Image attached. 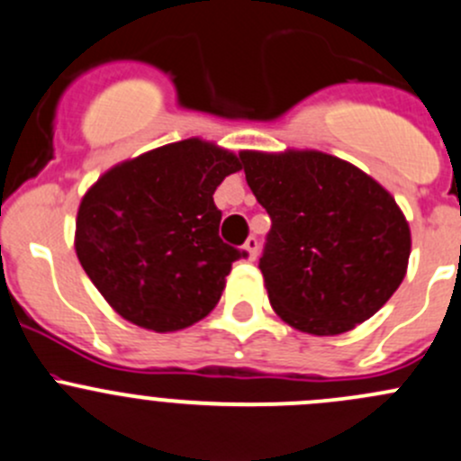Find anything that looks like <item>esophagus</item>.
<instances>
[{"mask_svg": "<svg viewBox=\"0 0 461 461\" xmlns=\"http://www.w3.org/2000/svg\"><path fill=\"white\" fill-rule=\"evenodd\" d=\"M244 250L249 253V259H255L258 258V250H259V240L258 237H249L244 244Z\"/></svg>", "mask_w": 461, "mask_h": 461, "instance_id": "34e87169", "label": "esophagus"}]
</instances>
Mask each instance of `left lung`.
<instances>
[{
    "mask_svg": "<svg viewBox=\"0 0 461 461\" xmlns=\"http://www.w3.org/2000/svg\"><path fill=\"white\" fill-rule=\"evenodd\" d=\"M270 217L259 270L293 329L339 335L373 317L406 275L411 229L391 193L320 150L240 153Z\"/></svg>",
    "mask_w": 461,
    "mask_h": 461,
    "instance_id": "8db88e82",
    "label": "left lung"
}]
</instances>
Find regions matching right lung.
Masks as SVG:
<instances>
[{
	"instance_id": "right-lung-1",
	"label": "right lung",
	"mask_w": 461,
	"mask_h": 461,
	"mask_svg": "<svg viewBox=\"0 0 461 461\" xmlns=\"http://www.w3.org/2000/svg\"><path fill=\"white\" fill-rule=\"evenodd\" d=\"M240 168L230 150L193 137L122 161L88 188L75 250L124 320L170 333L217 306L246 250L221 241L212 193Z\"/></svg>"
}]
</instances>
